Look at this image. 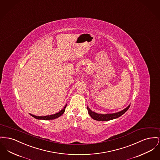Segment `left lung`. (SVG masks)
<instances>
[{
  "label": "left lung",
  "instance_id": "8db88e82",
  "mask_svg": "<svg viewBox=\"0 0 160 160\" xmlns=\"http://www.w3.org/2000/svg\"><path fill=\"white\" fill-rule=\"evenodd\" d=\"M129 107H130V105L129 106H128L126 108H125L118 112L112 113V114H101L94 112L90 109L88 107H87V109H88V112L89 115L94 120H96L98 121H108L110 120H112V119L119 118L120 116L123 115L126 111L129 109Z\"/></svg>",
  "mask_w": 160,
  "mask_h": 160
}]
</instances>
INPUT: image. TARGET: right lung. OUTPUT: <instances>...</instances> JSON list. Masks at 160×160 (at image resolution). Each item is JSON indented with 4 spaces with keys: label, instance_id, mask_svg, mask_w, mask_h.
<instances>
[{
    "label": "right lung",
    "instance_id": "1",
    "mask_svg": "<svg viewBox=\"0 0 160 160\" xmlns=\"http://www.w3.org/2000/svg\"><path fill=\"white\" fill-rule=\"evenodd\" d=\"M66 106H67V104L65 105V107H64V108L62 109H61L59 112L56 113V114H52V115H50V116H37L32 115V114H30V115L32 116L33 118H37V119H39V120H53V119H55V118H59V116H61L64 112V111H65V110H66Z\"/></svg>",
    "mask_w": 160,
    "mask_h": 160
}]
</instances>
